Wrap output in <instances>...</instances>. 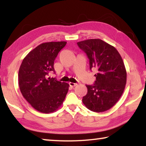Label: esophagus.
Segmentation results:
<instances>
[{
  "label": "esophagus",
  "mask_w": 146,
  "mask_h": 146,
  "mask_svg": "<svg viewBox=\"0 0 146 146\" xmlns=\"http://www.w3.org/2000/svg\"><path fill=\"white\" fill-rule=\"evenodd\" d=\"M69 85L71 87H74V86H76L77 85V84L72 83V82H69Z\"/></svg>",
  "instance_id": "esophagus-1"
}]
</instances>
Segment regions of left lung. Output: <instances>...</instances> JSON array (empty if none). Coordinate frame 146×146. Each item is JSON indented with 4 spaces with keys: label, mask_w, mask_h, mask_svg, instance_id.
Listing matches in <instances>:
<instances>
[{
    "label": "left lung",
    "mask_w": 146,
    "mask_h": 146,
    "mask_svg": "<svg viewBox=\"0 0 146 146\" xmlns=\"http://www.w3.org/2000/svg\"><path fill=\"white\" fill-rule=\"evenodd\" d=\"M90 60V68L97 70L93 86L86 85L87 94L82 102L90 110L103 112L117 102L126 84L124 63L115 47L100 39H88L77 42Z\"/></svg>",
    "instance_id": "1"
}]
</instances>
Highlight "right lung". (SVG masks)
<instances>
[{"label": "right lung", "instance_id": "add662e5", "mask_svg": "<svg viewBox=\"0 0 146 146\" xmlns=\"http://www.w3.org/2000/svg\"><path fill=\"white\" fill-rule=\"evenodd\" d=\"M66 42L42 43L23 59L19 72L21 92L33 108L40 112L50 113L62 104L69 84L48 77L54 72V62Z\"/></svg>", "mask_w": 146, "mask_h": 146}]
</instances>
